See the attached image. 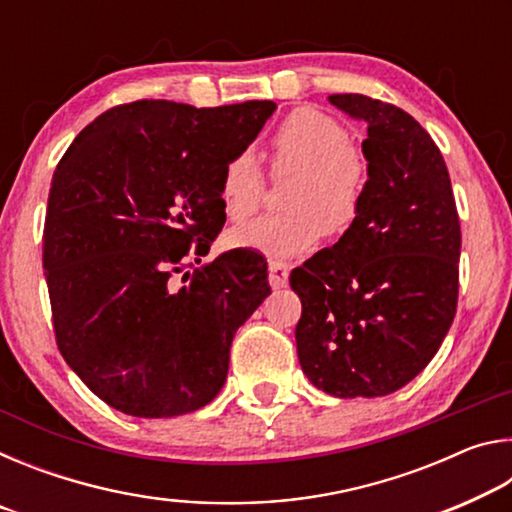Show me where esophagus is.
<instances>
[{
	"label": "esophagus",
	"mask_w": 512,
	"mask_h": 512,
	"mask_svg": "<svg viewBox=\"0 0 512 512\" xmlns=\"http://www.w3.org/2000/svg\"><path fill=\"white\" fill-rule=\"evenodd\" d=\"M268 282H271L273 289L287 287V284H289V266L271 259V262H268Z\"/></svg>",
	"instance_id": "34e87169"
}]
</instances>
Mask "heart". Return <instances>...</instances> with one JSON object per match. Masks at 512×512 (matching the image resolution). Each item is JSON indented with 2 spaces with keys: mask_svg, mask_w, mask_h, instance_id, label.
<instances>
[{
  "mask_svg": "<svg viewBox=\"0 0 512 512\" xmlns=\"http://www.w3.org/2000/svg\"><path fill=\"white\" fill-rule=\"evenodd\" d=\"M275 176H293L284 192L289 212L268 214L230 232V244L273 259H293L320 239L343 237L359 221L368 192V164L339 121L314 108L293 110L271 135ZM264 196L255 155H232L221 173V205L228 219L246 221Z\"/></svg>",
  "mask_w": 512,
  "mask_h": 512,
  "instance_id": "1",
  "label": "heart"
}]
</instances>
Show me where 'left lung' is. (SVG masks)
Returning <instances> with one entry per match:
<instances>
[{
	"label": "left lung",
	"mask_w": 512,
	"mask_h": 512,
	"mask_svg": "<svg viewBox=\"0 0 512 512\" xmlns=\"http://www.w3.org/2000/svg\"><path fill=\"white\" fill-rule=\"evenodd\" d=\"M329 103L368 124L359 221L291 273L302 372L334 397H381L420 375L452 327L461 223L443 153L409 112L363 94Z\"/></svg>",
	"instance_id": "left-lung-1"
}]
</instances>
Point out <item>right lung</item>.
Masks as SVG:
<instances>
[{
  "label": "right lung",
  "mask_w": 512,
  "mask_h": 512,
  "mask_svg": "<svg viewBox=\"0 0 512 512\" xmlns=\"http://www.w3.org/2000/svg\"><path fill=\"white\" fill-rule=\"evenodd\" d=\"M273 110V101L124 103L58 162L42 235L54 334L69 368L112 409L173 418L223 388L235 332L271 293L266 262L225 253L180 285L172 277L221 232L223 167Z\"/></svg>",
  "instance_id": "right-lung-1"
}]
</instances>
